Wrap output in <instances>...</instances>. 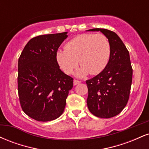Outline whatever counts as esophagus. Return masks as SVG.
Returning <instances> with one entry per match:
<instances>
[{
    "instance_id": "1",
    "label": "esophagus",
    "mask_w": 149,
    "mask_h": 149,
    "mask_svg": "<svg viewBox=\"0 0 149 149\" xmlns=\"http://www.w3.org/2000/svg\"><path fill=\"white\" fill-rule=\"evenodd\" d=\"M79 83H80V81H79V80H73V85H74L79 84Z\"/></svg>"
}]
</instances>
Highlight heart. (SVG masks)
I'll use <instances>...</instances> for the list:
<instances>
[{
  "instance_id": "heart-1",
  "label": "heart",
  "mask_w": 149,
  "mask_h": 149,
  "mask_svg": "<svg viewBox=\"0 0 149 149\" xmlns=\"http://www.w3.org/2000/svg\"><path fill=\"white\" fill-rule=\"evenodd\" d=\"M111 47L108 39L102 34H81L66 44V49H58L56 59L66 74H71L77 67H81L75 76L83 78L88 73L98 74L109 62Z\"/></svg>"
}]
</instances>
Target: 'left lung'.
<instances>
[{"label":"left lung","mask_w":149,"mask_h":149,"mask_svg":"<svg viewBox=\"0 0 149 149\" xmlns=\"http://www.w3.org/2000/svg\"><path fill=\"white\" fill-rule=\"evenodd\" d=\"M87 31L102 32L110 44V57L105 69L86 80L87 104L90 111L98 118H109L122 111L129 100L132 80L130 54L115 32L106 29H92Z\"/></svg>","instance_id":"left-lung-1"}]
</instances>
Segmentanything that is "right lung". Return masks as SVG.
Here are the masks:
<instances>
[{
    "label": "right lung",
    "mask_w": 149,
    "mask_h": 149,
    "mask_svg": "<svg viewBox=\"0 0 149 149\" xmlns=\"http://www.w3.org/2000/svg\"><path fill=\"white\" fill-rule=\"evenodd\" d=\"M68 32L38 36L27 42L18 60V94L22 110L36 120L57 119L64 110L73 78L59 69L56 52Z\"/></svg>",
    "instance_id": "1"
}]
</instances>
